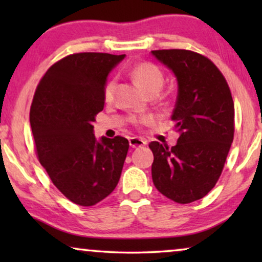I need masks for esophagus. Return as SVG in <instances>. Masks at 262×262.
Instances as JSON below:
<instances>
[{"label": "esophagus", "instance_id": "obj_1", "mask_svg": "<svg viewBox=\"0 0 262 262\" xmlns=\"http://www.w3.org/2000/svg\"><path fill=\"white\" fill-rule=\"evenodd\" d=\"M128 143H130V146H132V148H141V146L146 145L145 139L139 138V137H132V138H130V141H128Z\"/></svg>", "mask_w": 262, "mask_h": 262}]
</instances>
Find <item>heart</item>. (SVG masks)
I'll return each instance as SVG.
<instances>
[{
	"instance_id": "obj_1",
	"label": "heart",
	"mask_w": 262,
	"mask_h": 262,
	"mask_svg": "<svg viewBox=\"0 0 262 262\" xmlns=\"http://www.w3.org/2000/svg\"><path fill=\"white\" fill-rule=\"evenodd\" d=\"M130 75L132 80L148 94H157L164 83L162 70L156 64L151 62H142L135 64L130 70ZM114 88H116V81L111 78V80L106 82L105 87H103V96H105L106 100L112 99ZM152 121V116H143L135 119L136 124H150Z\"/></svg>"
}]
</instances>
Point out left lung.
I'll return each mask as SVG.
<instances>
[{
    "label": "left lung",
    "instance_id": "1",
    "mask_svg": "<svg viewBox=\"0 0 262 262\" xmlns=\"http://www.w3.org/2000/svg\"><path fill=\"white\" fill-rule=\"evenodd\" d=\"M173 71L178 98L171 114L177 145L151 142L152 181L157 191L179 204L202 199L217 184L235 132L230 88L220 69L189 50H154Z\"/></svg>",
    "mask_w": 262,
    "mask_h": 262
}]
</instances>
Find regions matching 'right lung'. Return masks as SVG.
Masks as SVG:
<instances>
[{
    "mask_svg": "<svg viewBox=\"0 0 262 262\" xmlns=\"http://www.w3.org/2000/svg\"><path fill=\"white\" fill-rule=\"evenodd\" d=\"M125 55L81 52L52 64L35 89L30 111L35 151L52 184L70 202L93 206L114 191L128 141L93 134L103 110L107 75Z\"/></svg>",
    "mask_w": 262,
    "mask_h": 262,
    "instance_id": "1",
    "label": "right lung"
}]
</instances>
